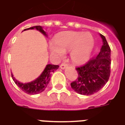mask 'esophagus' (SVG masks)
<instances>
[{
    "instance_id": "obj_1",
    "label": "esophagus",
    "mask_w": 125,
    "mask_h": 125,
    "mask_svg": "<svg viewBox=\"0 0 125 125\" xmlns=\"http://www.w3.org/2000/svg\"><path fill=\"white\" fill-rule=\"evenodd\" d=\"M67 67H68V64H67L65 63H62L60 65V68L62 69H64L67 68Z\"/></svg>"
}]
</instances>
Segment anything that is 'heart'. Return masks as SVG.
<instances>
[{"label":"heart","instance_id":"obj_1","mask_svg":"<svg viewBox=\"0 0 125 125\" xmlns=\"http://www.w3.org/2000/svg\"><path fill=\"white\" fill-rule=\"evenodd\" d=\"M55 43L50 44L51 52L57 58H62L64 52L71 51V58L76 63H82L91 56L94 39L89 32L67 31L58 34Z\"/></svg>","mask_w":125,"mask_h":125}]
</instances>
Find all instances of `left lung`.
Masks as SVG:
<instances>
[{
  "instance_id": "obj_1",
  "label": "left lung",
  "mask_w": 125,
  "mask_h": 125,
  "mask_svg": "<svg viewBox=\"0 0 125 125\" xmlns=\"http://www.w3.org/2000/svg\"><path fill=\"white\" fill-rule=\"evenodd\" d=\"M103 45L97 57L76 67L78 78L71 83L72 89L80 95H90L102 89L110 75L111 50L106 38L100 34Z\"/></svg>"
}]
</instances>
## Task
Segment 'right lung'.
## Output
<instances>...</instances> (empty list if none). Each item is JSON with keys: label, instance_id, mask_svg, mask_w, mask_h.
<instances>
[{"label": "right lung", "instance_id": "1", "mask_svg": "<svg viewBox=\"0 0 125 125\" xmlns=\"http://www.w3.org/2000/svg\"><path fill=\"white\" fill-rule=\"evenodd\" d=\"M30 29H36L42 34H44L45 36H47L46 32L43 30V28L41 26H35L30 27V28L24 29V30H30ZM59 67V65H52L48 64L45 68L44 71H43L41 75L38 78H37L35 80L32 82H28V83H21L17 80L15 78L13 77V74H11V77L14 82L16 83V85L20 88L22 91L25 92L27 94L30 95H35V94H38L43 92L47 87L48 83H49L50 79H51V73L54 72V71L57 70Z\"/></svg>", "mask_w": 125, "mask_h": 125}]
</instances>
